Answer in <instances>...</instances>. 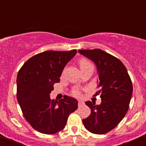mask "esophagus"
I'll return each instance as SVG.
<instances>
[{
  "mask_svg": "<svg viewBox=\"0 0 146 146\" xmlns=\"http://www.w3.org/2000/svg\"><path fill=\"white\" fill-rule=\"evenodd\" d=\"M83 104H84V102L82 101V100H78V106L81 107Z\"/></svg>",
  "mask_w": 146,
  "mask_h": 146,
  "instance_id": "esophagus-1",
  "label": "esophagus"
}]
</instances>
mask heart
<instances>
[{
  "mask_svg": "<svg viewBox=\"0 0 146 146\" xmlns=\"http://www.w3.org/2000/svg\"><path fill=\"white\" fill-rule=\"evenodd\" d=\"M79 64L80 67V69H83V68H85L86 66H93L91 62L86 58H81L79 61ZM72 94L74 96H80V90L78 88H74L72 90Z\"/></svg>",
  "mask_w": 146,
  "mask_h": 146,
  "instance_id": "heart-1",
  "label": "heart"
}]
</instances>
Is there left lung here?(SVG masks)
<instances>
[{
	"label": "left lung",
	"mask_w": 146,
	"mask_h": 146,
	"mask_svg": "<svg viewBox=\"0 0 146 146\" xmlns=\"http://www.w3.org/2000/svg\"><path fill=\"white\" fill-rule=\"evenodd\" d=\"M78 52L94 62L99 74V91L102 102L96 105L88 101L91 114L82 123L91 133L103 135L115 127L128 111L133 91L131 78L123 63L100 49L80 50Z\"/></svg>",
	"instance_id": "left-lung-1"
}]
</instances>
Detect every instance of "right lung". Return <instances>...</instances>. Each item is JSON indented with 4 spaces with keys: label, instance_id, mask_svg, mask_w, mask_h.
I'll list each match as a JSON object with an SVG mask.
<instances>
[{
    "label": "right lung",
    "instance_id": "add662e5",
    "mask_svg": "<svg viewBox=\"0 0 146 146\" xmlns=\"http://www.w3.org/2000/svg\"><path fill=\"white\" fill-rule=\"evenodd\" d=\"M77 50L45 51L23 64L17 77V98L23 114L34 129L46 135L65 127L68 117L77 108L75 99L65 96L60 100L50 98L53 85Z\"/></svg>",
    "mask_w": 146,
    "mask_h": 146
}]
</instances>
